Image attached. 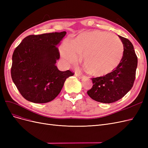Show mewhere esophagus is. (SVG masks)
Wrapping results in <instances>:
<instances>
[{
    "instance_id": "34e87169",
    "label": "esophagus",
    "mask_w": 148,
    "mask_h": 148,
    "mask_svg": "<svg viewBox=\"0 0 148 148\" xmlns=\"http://www.w3.org/2000/svg\"><path fill=\"white\" fill-rule=\"evenodd\" d=\"M75 75L77 76V77L78 78H82V75H80V74H78V73H75Z\"/></svg>"
}]
</instances>
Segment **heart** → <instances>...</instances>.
<instances>
[{"label":"heart","instance_id":"1","mask_svg":"<svg viewBox=\"0 0 148 148\" xmlns=\"http://www.w3.org/2000/svg\"><path fill=\"white\" fill-rule=\"evenodd\" d=\"M82 63L88 72L96 77L110 73L122 59L123 46L120 39L106 31L95 30L79 34L70 43L65 41L62 56L68 62H75L82 54Z\"/></svg>","mask_w":148,"mask_h":148}]
</instances>
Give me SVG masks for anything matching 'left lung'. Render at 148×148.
<instances>
[{
	"instance_id": "obj_1",
	"label": "left lung",
	"mask_w": 148,
	"mask_h": 148,
	"mask_svg": "<svg viewBox=\"0 0 148 148\" xmlns=\"http://www.w3.org/2000/svg\"><path fill=\"white\" fill-rule=\"evenodd\" d=\"M123 45V54L118 66L102 77L92 78V87L87 91L88 96L96 101L112 103L126 95L133 87L136 77L138 58L132 43L119 36Z\"/></svg>"
}]
</instances>
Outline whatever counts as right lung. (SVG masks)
<instances>
[{"instance_id":"add662e5","label":"right lung","mask_w":148,"mask_h":148,"mask_svg":"<svg viewBox=\"0 0 148 148\" xmlns=\"http://www.w3.org/2000/svg\"><path fill=\"white\" fill-rule=\"evenodd\" d=\"M60 33L29 35L18 46L12 56L11 76L25 99L46 103L59 95L70 70L61 71L56 65L60 53L56 46L65 34Z\"/></svg>"}]
</instances>
